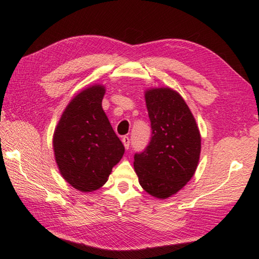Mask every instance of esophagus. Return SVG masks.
Returning <instances> with one entry per match:
<instances>
[{"label": "esophagus", "mask_w": 259, "mask_h": 259, "mask_svg": "<svg viewBox=\"0 0 259 259\" xmlns=\"http://www.w3.org/2000/svg\"><path fill=\"white\" fill-rule=\"evenodd\" d=\"M122 143H123L125 149H129V147H130V138L129 137L124 136V137L122 138Z\"/></svg>", "instance_id": "esophagus-1"}]
</instances>
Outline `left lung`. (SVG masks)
Here are the masks:
<instances>
[{
    "label": "left lung",
    "instance_id": "obj_1",
    "mask_svg": "<svg viewBox=\"0 0 259 259\" xmlns=\"http://www.w3.org/2000/svg\"><path fill=\"white\" fill-rule=\"evenodd\" d=\"M152 138L135 154L140 186L156 198H167L194 176L200 155V134L183 98L170 88L145 94Z\"/></svg>",
    "mask_w": 259,
    "mask_h": 259
}]
</instances>
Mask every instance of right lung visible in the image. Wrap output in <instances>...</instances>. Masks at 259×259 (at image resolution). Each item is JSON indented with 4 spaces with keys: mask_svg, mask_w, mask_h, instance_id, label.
<instances>
[{
    "mask_svg": "<svg viewBox=\"0 0 259 259\" xmlns=\"http://www.w3.org/2000/svg\"><path fill=\"white\" fill-rule=\"evenodd\" d=\"M103 86L84 89L73 98L56 126L53 147L62 177L79 191L97 190L120 162L124 146L114 133L102 100Z\"/></svg>",
    "mask_w": 259,
    "mask_h": 259,
    "instance_id": "add662e5",
    "label": "right lung"
}]
</instances>
